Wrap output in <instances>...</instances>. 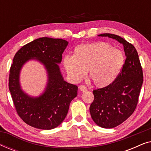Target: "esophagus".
<instances>
[{
    "label": "esophagus",
    "mask_w": 151,
    "mask_h": 151,
    "mask_svg": "<svg viewBox=\"0 0 151 151\" xmlns=\"http://www.w3.org/2000/svg\"><path fill=\"white\" fill-rule=\"evenodd\" d=\"M79 88L82 92H85V91H87V88H86V86H84V85H80L79 86Z\"/></svg>",
    "instance_id": "esophagus-1"
}]
</instances>
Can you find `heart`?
I'll list each match as a JSON object with an SVG mask.
<instances>
[{
	"instance_id": "b5f03b06",
	"label": "heart",
	"mask_w": 151,
	"mask_h": 151,
	"mask_svg": "<svg viewBox=\"0 0 151 151\" xmlns=\"http://www.w3.org/2000/svg\"><path fill=\"white\" fill-rule=\"evenodd\" d=\"M120 50L103 42L78 45L73 57L66 56L63 65L73 81L79 82L88 71V78L98 87L110 85L117 79L124 65Z\"/></svg>"
}]
</instances>
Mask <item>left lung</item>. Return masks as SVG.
Segmentation results:
<instances>
[{
    "label": "left lung",
    "mask_w": 151,
    "mask_h": 151,
    "mask_svg": "<svg viewBox=\"0 0 151 151\" xmlns=\"http://www.w3.org/2000/svg\"><path fill=\"white\" fill-rule=\"evenodd\" d=\"M123 45L127 58L116 80L106 87L93 90L94 100L90 106L91 116L94 122L104 129L121 124L135 111L143 83V73L135 47L120 36L102 34Z\"/></svg>",
    "instance_id": "1"
}]
</instances>
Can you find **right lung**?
<instances>
[{"label": "right lung", "instance_id": "1", "mask_svg": "<svg viewBox=\"0 0 151 151\" xmlns=\"http://www.w3.org/2000/svg\"><path fill=\"white\" fill-rule=\"evenodd\" d=\"M68 44L63 39L43 37L24 45L14 58L9 89L18 115L31 127L42 130L58 127L67 116L70 103L77 96L78 86L64 80L59 67ZM31 59L42 63L47 74L45 90L36 97L24 92L19 82L22 68Z\"/></svg>", "mask_w": 151, "mask_h": 151}]
</instances>
